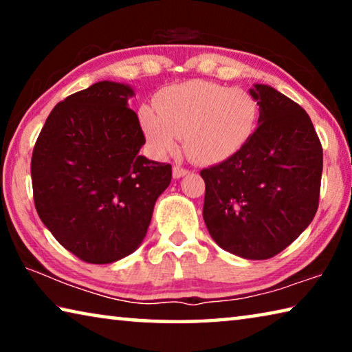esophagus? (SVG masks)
Here are the masks:
<instances>
[{"label": "esophagus", "mask_w": 352, "mask_h": 352, "mask_svg": "<svg viewBox=\"0 0 352 352\" xmlns=\"http://www.w3.org/2000/svg\"><path fill=\"white\" fill-rule=\"evenodd\" d=\"M188 169H184V168H182V166H178V164H175L174 168H172V175H174V178H182V177H184L188 174Z\"/></svg>", "instance_id": "34e87169"}]
</instances>
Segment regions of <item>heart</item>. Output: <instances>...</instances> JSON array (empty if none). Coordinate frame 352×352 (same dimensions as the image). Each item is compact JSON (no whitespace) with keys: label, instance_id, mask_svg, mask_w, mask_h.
I'll return each instance as SVG.
<instances>
[{"label":"heart","instance_id":"1","mask_svg":"<svg viewBox=\"0 0 352 352\" xmlns=\"http://www.w3.org/2000/svg\"><path fill=\"white\" fill-rule=\"evenodd\" d=\"M252 93L219 83L190 80L160 91L155 105H141L140 126L155 153L168 155L183 136L184 153L195 163H217L247 144L258 126Z\"/></svg>","mask_w":352,"mask_h":352}]
</instances>
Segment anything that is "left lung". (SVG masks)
Wrapping results in <instances>:
<instances>
[{
	"instance_id": "obj_1",
	"label": "left lung",
	"mask_w": 352,
	"mask_h": 352,
	"mask_svg": "<svg viewBox=\"0 0 352 352\" xmlns=\"http://www.w3.org/2000/svg\"><path fill=\"white\" fill-rule=\"evenodd\" d=\"M259 126L225 162L200 170L204 219L220 248L269 259L289 247L318 210L323 148L307 113L269 85L250 90Z\"/></svg>"
}]
</instances>
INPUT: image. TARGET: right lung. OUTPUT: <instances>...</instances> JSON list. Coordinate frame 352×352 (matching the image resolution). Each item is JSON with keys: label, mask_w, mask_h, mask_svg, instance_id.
I'll list each match as a JSON object with an SVG mask.
<instances>
[{"label": "right lung", "mask_w": 352, "mask_h": 352, "mask_svg": "<svg viewBox=\"0 0 352 352\" xmlns=\"http://www.w3.org/2000/svg\"><path fill=\"white\" fill-rule=\"evenodd\" d=\"M129 85L102 80L58 102L35 141L34 204L57 242L88 264H110L146 237L172 168L140 155L146 138Z\"/></svg>", "instance_id": "add662e5"}]
</instances>
